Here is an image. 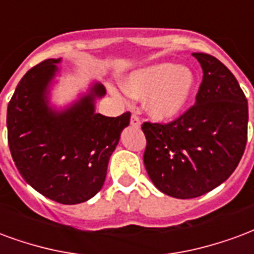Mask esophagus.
Returning <instances> with one entry per match:
<instances>
[{
    "instance_id": "obj_1",
    "label": "esophagus",
    "mask_w": 254,
    "mask_h": 254,
    "mask_svg": "<svg viewBox=\"0 0 254 254\" xmlns=\"http://www.w3.org/2000/svg\"><path fill=\"white\" fill-rule=\"evenodd\" d=\"M129 123H131V126H132V127H139L140 126L139 118H138L136 115H132V116H131V120H129Z\"/></svg>"
}]
</instances>
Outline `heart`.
<instances>
[{"instance_id":"b5f03b06","label":"heart","mask_w":254,"mask_h":254,"mask_svg":"<svg viewBox=\"0 0 254 254\" xmlns=\"http://www.w3.org/2000/svg\"><path fill=\"white\" fill-rule=\"evenodd\" d=\"M125 90L134 99H146V111L153 119L169 122L190 103L195 90V75L180 64H153L129 74Z\"/></svg>"}]
</instances>
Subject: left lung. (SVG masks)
<instances>
[{
	"mask_svg": "<svg viewBox=\"0 0 254 254\" xmlns=\"http://www.w3.org/2000/svg\"><path fill=\"white\" fill-rule=\"evenodd\" d=\"M192 55L203 68L195 105L168 125H142L150 180L177 199L221 186L240 164L248 139V101L236 77L215 57Z\"/></svg>",
	"mask_w": 254,
	"mask_h": 254,
	"instance_id": "1",
	"label": "left lung"
}]
</instances>
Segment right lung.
<instances>
[{"instance_id": "obj_1", "label": "right lung", "mask_w": 254, "mask_h": 254, "mask_svg": "<svg viewBox=\"0 0 254 254\" xmlns=\"http://www.w3.org/2000/svg\"><path fill=\"white\" fill-rule=\"evenodd\" d=\"M61 61H43L18 82L6 114L8 143L14 165L33 190L62 204H78L101 190L131 114H96L94 103L105 94L99 82L66 108L50 105Z\"/></svg>"}]
</instances>
